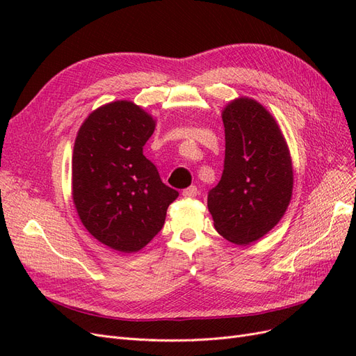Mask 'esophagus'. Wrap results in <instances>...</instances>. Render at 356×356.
Listing matches in <instances>:
<instances>
[{"label":"esophagus","mask_w":356,"mask_h":356,"mask_svg":"<svg viewBox=\"0 0 356 356\" xmlns=\"http://www.w3.org/2000/svg\"><path fill=\"white\" fill-rule=\"evenodd\" d=\"M197 195H199V190L195 186H190L188 188L182 191V196H184V197H196Z\"/></svg>","instance_id":"obj_1"}]
</instances>
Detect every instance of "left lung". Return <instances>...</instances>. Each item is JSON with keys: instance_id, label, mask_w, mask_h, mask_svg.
Returning a JSON list of instances; mask_svg holds the SVG:
<instances>
[{"instance_id": "obj_1", "label": "left lung", "mask_w": 356, "mask_h": 356, "mask_svg": "<svg viewBox=\"0 0 356 356\" xmlns=\"http://www.w3.org/2000/svg\"><path fill=\"white\" fill-rule=\"evenodd\" d=\"M224 170L208 193V209L222 238L248 245L284 217L293 195V163L273 115L250 98L222 111Z\"/></svg>"}]
</instances>
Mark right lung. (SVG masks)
<instances>
[{"instance_id": "add662e5", "label": "right lung", "mask_w": 356, "mask_h": 356, "mask_svg": "<svg viewBox=\"0 0 356 356\" xmlns=\"http://www.w3.org/2000/svg\"><path fill=\"white\" fill-rule=\"evenodd\" d=\"M156 122L131 101L95 110L75 138L72 199L88 232L120 252H136L161 230L179 193L144 156Z\"/></svg>"}]
</instances>
